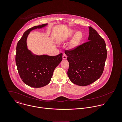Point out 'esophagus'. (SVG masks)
<instances>
[{
	"label": "esophagus",
	"mask_w": 122,
	"mask_h": 122,
	"mask_svg": "<svg viewBox=\"0 0 122 122\" xmlns=\"http://www.w3.org/2000/svg\"><path fill=\"white\" fill-rule=\"evenodd\" d=\"M67 58V56L66 55V54L65 53H63L62 55V58L63 59H66Z\"/></svg>",
	"instance_id": "34e87169"
}]
</instances>
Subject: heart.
I'll use <instances>...</instances> for the list:
<instances>
[{"label": "heart", "mask_w": 122, "mask_h": 122, "mask_svg": "<svg viewBox=\"0 0 122 122\" xmlns=\"http://www.w3.org/2000/svg\"><path fill=\"white\" fill-rule=\"evenodd\" d=\"M75 32L73 30H71L68 34L67 38L70 37L72 35L74 34ZM83 37V34L81 32L78 31L74 36L73 38L71 40L70 43V48H75L79 44L82 38Z\"/></svg>", "instance_id": "obj_1"}]
</instances>
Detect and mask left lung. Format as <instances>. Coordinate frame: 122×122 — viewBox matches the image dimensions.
<instances>
[{
  "instance_id": "left-lung-1",
  "label": "left lung",
  "mask_w": 122,
  "mask_h": 122,
  "mask_svg": "<svg viewBox=\"0 0 122 122\" xmlns=\"http://www.w3.org/2000/svg\"><path fill=\"white\" fill-rule=\"evenodd\" d=\"M89 28L88 42L65 51L69 62V78L73 83L82 86L101 77L107 56L104 40L92 27Z\"/></svg>"
}]
</instances>
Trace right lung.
<instances>
[{
    "label": "right lung",
    "instance_id": "obj_1",
    "mask_svg": "<svg viewBox=\"0 0 122 122\" xmlns=\"http://www.w3.org/2000/svg\"><path fill=\"white\" fill-rule=\"evenodd\" d=\"M47 24L33 27L26 30L18 42L15 62L18 71L22 81L34 88L43 87L51 79L54 70L62 60V53L51 56L35 55L27 48V38L30 31L44 27Z\"/></svg>",
    "mask_w": 122,
    "mask_h": 122
}]
</instances>
